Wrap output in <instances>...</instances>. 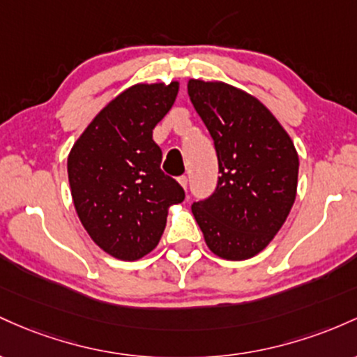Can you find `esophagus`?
<instances>
[{"instance_id":"34e87169","label":"esophagus","mask_w":357,"mask_h":357,"mask_svg":"<svg viewBox=\"0 0 357 357\" xmlns=\"http://www.w3.org/2000/svg\"><path fill=\"white\" fill-rule=\"evenodd\" d=\"M178 183L183 187V190H187V185H189V178H187L185 175H182V177H178Z\"/></svg>"}]
</instances>
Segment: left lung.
I'll use <instances>...</instances> for the list:
<instances>
[{
  "instance_id": "8db88e82",
  "label": "left lung",
  "mask_w": 357,
  "mask_h": 357,
  "mask_svg": "<svg viewBox=\"0 0 357 357\" xmlns=\"http://www.w3.org/2000/svg\"><path fill=\"white\" fill-rule=\"evenodd\" d=\"M189 98L214 139V194L192 204L206 244L241 261L263 251L287 221L297 195L294 142L255 96L224 82L190 79Z\"/></svg>"
}]
</instances>
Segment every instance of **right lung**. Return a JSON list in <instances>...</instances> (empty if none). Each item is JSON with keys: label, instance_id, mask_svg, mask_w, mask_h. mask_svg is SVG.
Masks as SVG:
<instances>
[{"label": "right lung", "instance_id": "add662e5", "mask_svg": "<svg viewBox=\"0 0 357 357\" xmlns=\"http://www.w3.org/2000/svg\"><path fill=\"white\" fill-rule=\"evenodd\" d=\"M178 82L135 84L99 111L67 158L70 194L84 229L123 261L153 251L168 207L185 199L160 168L153 128L174 106Z\"/></svg>", "mask_w": 357, "mask_h": 357}]
</instances>
